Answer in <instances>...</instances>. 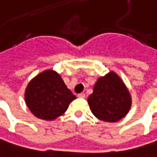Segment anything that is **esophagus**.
Segmentation results:
<instances>
[{"label": "esophagus", "instance_id": "34e87169", "mask_svg": "<svg viewBox=\"0 0 157 157\" xmlns=\"http://www.w3.org/2000/svg\"><path fill=\"white\" fill-rule=\"evenodd\" d=\"M77 96H78V98H85V94H84V93H80Z\"/></svg>", "mask_w": 157, "mask_h": 157}]
</instances>
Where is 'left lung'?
I'll list each match as a JSON object with an SVG mask.
<instances>
[{
	"instance_id": "left-lung-1",
	"label": "left lung",
	"mask_w": 157,
	"mask_h": 157,
	"mask_svg": "<svg viewBox=\"0 0 157 157\" xmlns=\"http://www.w3.org/2000/svg\"><path fill=\"white\" fill-rule=\"evenodd\" d=\"M88 103L97 118L114 123L127 115L132 99L123 81L111 72L98 80L93 93L88 98Z\"/></svg>"
}]
</instances>
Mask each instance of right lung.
<instances>
[{
	"label": "right lung",
	"mask_w": 157,
	"mask_h": 157,
	"mask_svg": "<svg viewBox=\"0 0 157 157\" xmlns=\"http://www.w3.org/2000/svg\"><path fill=\"white\" fill-rule=\"evenodd\" d=\"M76 97L55 71L46 70L29 82L25 103L33 115L42 120H54L63 115Z\"/></svg>",
	"instance_id": "obj_1"
}]
</instances>
